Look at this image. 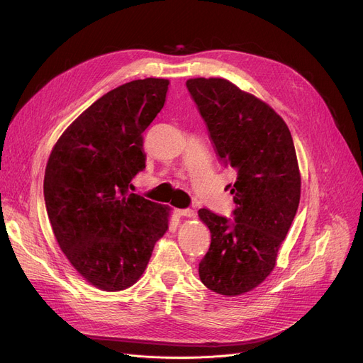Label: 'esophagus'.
<instances>
[{
    "instance_id": "esophagus-1",
    "label": "esophagus",
    "mask_w": 363,
    "mask_h": 363,
    "mask_svg": "<svg viewBox=\"0 0 363 363\" xmlns=\"http://www.w3.org/2000/svg\"><path fill=\"white\" fill-rule=\"evenodd\" d=\"M177 215L178 216H184V218H193L194 216V211H191V208H178Z\"/></svg>"
}]
</instances>
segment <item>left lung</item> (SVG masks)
Returning <instances> with one entry per match:
<instances>
[{
  "label": "left lung",
  "mask_w": 363,
  "mask_h": 363,
  "mask_svg": "<svg viewBox=\"0 0 363 363\" xmlns=\"http://www.w3.org/2000/svg\"><path fill=\"white\" fill-rule=\"evenodd\" d=\"M186 88L206 122L216 155L237 170L228 185L234 222L200 208L211 230L199 275L208 290L234 297L252 291L275 268L300 203L301 178L287 123L253 94L223 78H194Z\"/></svg>",
  "instance_id": "left-lung-1"
}]
</instances>
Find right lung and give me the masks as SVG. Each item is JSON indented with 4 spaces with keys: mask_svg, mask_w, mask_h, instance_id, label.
Here are the masks:
<instances>
[{
    "mask_svg": "<svg viewBox=\"0 0 363 363\" xmlns=\"http://www.w3.org/2000/svg\"><path fill=\"white\" fill-rule=\"evenodd\" d=\"M167 88V79L145 78L108 91L67 126L47 162L54 237L73 268L103 291L132 287L169 228V206L128 189L145 167L143 133Z\"/></svg>",
    "mask_w": 363,
    "mask_h": 363,
    "instance_id": "right-lung-1",
    "label": "right lung"
}]
</instances>
